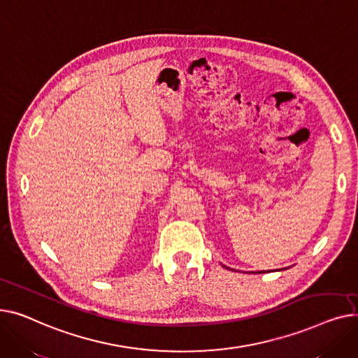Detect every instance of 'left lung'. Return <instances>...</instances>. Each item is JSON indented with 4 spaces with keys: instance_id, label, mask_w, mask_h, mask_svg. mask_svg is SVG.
Listing matches in <instances>:
<instances>
[{
    "instance_id": "left-lung-1",
    "label": "left lung",
    "mask_w": 358,
    "mask_h": 358,
    "mask_svg": "<svg viewBox=\"0 0 358 358\" xmlns=\"http://www.w3.org/2000/svg\"><path fill=\"white\" fill-rule=\"evenodd\" d=\"M225 267V266H224ZM225 268H228V267H225ZM229 270H233V268H229ZM257 273H266V271H257Z\"/></svg>"
}]
</instances>
